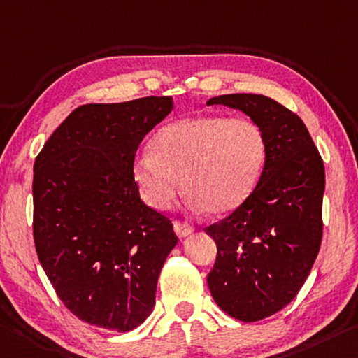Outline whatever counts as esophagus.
<instances>
[{
    "mask_svg": "<svg viewBox=\"0 0 358 358\" xmlns=\"http://www.w3.org/2000/svg\"><path fill=\"white\" fill-rule=\"evenodd\" d=\"M173 229H175V232H177V236L181 237V239L186 236H189L191 232L194 231V228H192L191 224L185 223V221H173Z\"/></svg>",
    "mask_w": 358,
    "mask_h": 358,
    "instance_id": "obj_1",
    "label": "esophagus"
}]
</instances>
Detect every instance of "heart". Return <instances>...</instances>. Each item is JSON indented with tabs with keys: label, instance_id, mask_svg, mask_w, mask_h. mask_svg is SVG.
<instances>
[{
	"label": "heart",
	"instance_id": "b5f03b06",
	"mask_svg": "<svg viewBox=\"0 0 358 358\" xmlns=\"http://www.w3.org/2000/svg\"><path fill=\"white\" fill-rule=\"evenodd\" d=\"M152 150H141L132 177L155 210H167L181 188L192 212L213 218L234 212L259 183L268 141L257 122L245 117L197 115L157 130Z\"/></svg>",
	"mask_w": 358,
	"mask_h": 358
}]
</instances>
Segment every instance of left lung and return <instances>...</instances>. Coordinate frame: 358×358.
Segmentation results:
<instances>
[{
	"label": "left lung",
	"instance_id": "left-lung-1",
	"mask_svg": "<svg viewBox=\"0 0 358 358\" xmlns=\"http://www.w3.org/2000/svg\"><path fill=\"white\" fill-rule=\"evenodd\" d=\"M207 105L245 113L268 141L253 194L203 229L218 250L207 275L215 303L237 320L258 322L296 296L319 255L325 169L304 122L275 100L228 94Z\"/></svg>",
	"mask_w": 358,
	"mask_h": 358
}]
</instances>
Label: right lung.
<instances>
[{
  "mask_svg": "<svg viewBox=\"0 0 358 358\" xmlns=\"http://www.w3.org/2000/svg\"><path fill=\"white\" fill-rule=\"evenodd\" d=\"M172 97L76 108L35 159L33 237L57 296L78 319L130 331L151 314L157 277L178 237L140 199L138 145Z\"/></svg>",
  "mask_w": 358,
  "mask_h": 358,
  "instance_id": "1",
  "label": "right lung"
}]
</instances>
